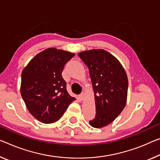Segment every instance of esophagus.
I'll list each match as a JSON object with an SVG mask.
<instances>
[{
  "mask_svg": "<svg viewBox=\"0 0 160 160\" xmlns=\"http://www.w3.org/2000/svg\"><path fill=\"white\" fill-rule=\"evenodd\" d=\"M84 97H85V94H84V93L82 92V94H81L79 95V99H80V100L83 101V99H84Z\"/></svg>",
  "mask_w": 160,
  "mask_h": 160,
  "instance_id": "1",
  "label": "esophagus"
}]
</instances>
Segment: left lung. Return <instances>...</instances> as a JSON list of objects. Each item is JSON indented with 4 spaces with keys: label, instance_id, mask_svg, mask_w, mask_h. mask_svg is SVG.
<instances>
[{
    "label": "left lung",
    "instance_id": "1",
    "mask_svg": "<svg viewBox=\"0 0 160 160\" xmlns=\"http://www.w3.org/2000/svg\"><path fill=\"white\" fill-rule=\"evenodd\" d=\"M78 56L88 68L94 93L96 116L89 124L102 128L114 121L126 106L127 73L117 58L103 49L82 51Z\"/></svg>",
    "mask_w": 160,
    "mask_h": 160
}]
</instances>
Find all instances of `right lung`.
<instances>
[{
    "label": "right lung",
    "instance_id": "right-lung-1",
    "mask_svg": "<svg viewBox=\"0 0 160 160\" xmlns=\"http://www.w3.org/2000/svg\"><path fill=\"white\" fill-rule=\"evenodd\" d=\"M75 53L49 48L30 61L21 73V94L29 112L44 124L58 121L76 99L66 90L61 72Z\"/></svg>",
    "mask_w": 160,
    "mask_h": 160
}]
</instances>
